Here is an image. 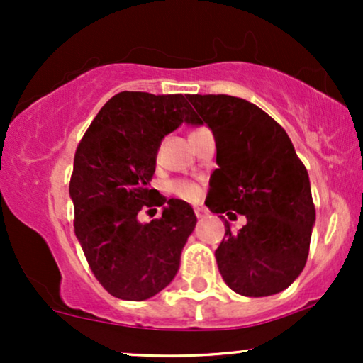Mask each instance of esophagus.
<instances>
[{
  "label": "esophagus",
  "mask_w": 363,
  "mask_h": 363,
  "mask_svg": "<svg viewBox=\"0 0 363 363\" xmlns=\"http://www.w3.org/2000/svg\"><path fill=\"white\" fill-rule=\"evenodd\" d=\"M194 213L198 218H203V216H206V210L203 206H194Z\"/></svg>",
  "instance_id": "1"
}]
</instances>
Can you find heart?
<instances>
[{"mask_svg": "<svg viewBox=\"0 0 363 363\" xmlns=\"http://www.w3.org/2000/svg\"><path fill=\"white\" fill-rule=\"evenodd\" d=\"M170 189H172V193H176L179 198H184V199H189V201H194V199L199 198V186L196 184V182H191V181H184V179H179V181H174L172 184H170Z\"/></svg>", "mask_w": 363, "mask_h": 363, "instance_id": "b5f03b06", "label": "heart"}]
</instances>
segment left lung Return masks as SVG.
Wrapping results in <instances>:
<instances>
[{
  "instance_id": "left-lung-1",
  "label": "left lung",
  "mask_w": 363,
  "mask_h": 363,
  "mask_svg": "<svg viewBox=\"0 0 363 363\" xmlns=\"http://www.w3.org/2000/svg\"><path fill=\"white\" fill-rule=\"evenodd\" d=\"M199 124L213 131L216 164L206 206L220 218L245 216L237 234L225 220L215 251L235 294L268 297L294 283L309 256L315 208L309 174L286 131L264 111L232 95H189Z\"/></svg>"
}]
</instances>
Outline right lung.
Here are the masks:
<instances>
[{
	"instance_id": "add662e5",
	"label": "right lung",
	"mask_w": 363,
	"mask_h": 363,
	"mask_svg": "<svg viewBox=\"0 0 363 363\" xmlns=\"http://www.w3.org/2000/svg\"><path fill=\"white\" fill-rule=\"evenodd\" d=\"M182 123L199 124L182 94L119 91L74 153V234L99 283L123 301H147L164 290L194 230L193 208L148 187L162 140ZM157 206H164L160 219L138 222L140 209Z\"/></svg>"
}]
</instances>
